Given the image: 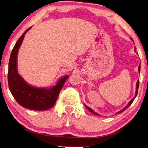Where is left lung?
<instances>
[{
	"mask_svg": "<svg viewBox=\"0 0 148 148\" xmlns=\"http://www.w3.org/2000/svg\"><path fill=\"white\" fill-rule=\"evenodd\" d=\"M134 51L136 52V47L134 48ZM138 71H139V73L140 72V65H139V67H138ZM136 93H135V96H134V98H133L131 100H130L129 102V103L127 104V106H125V107L123 109V110H121V111H118V112L117 113H118V114H120V113H121L122 112H123V111H124L125 110H127V109L129 107V106L131 105L132 104V103L133 102V101H134V100L135 99V98H136V95H137V94H138V87H139V80H138V81H137V83H136ZM84 106H85V107L88 109V110L90 111L91 113H94V114H95V115H99L98 113H95L94 112V111L92 110V109H90V108H88V107H87V106H86V105H84Z\"/></svg>",
	"mask_w": 148,
	"mask_h": 148,
	"instance_id": "left-lung-1",
	"label": "left lung"
}]
</instances>
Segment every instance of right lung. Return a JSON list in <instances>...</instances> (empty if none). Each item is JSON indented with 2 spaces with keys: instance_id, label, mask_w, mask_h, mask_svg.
I'll list each match as a JSON object with an SVG mask.
<instances>
[{
  "instance_id": "1",
  "label": "right lung",
  "mask_w": 148,
  "mask_h": 148,
  "mask_svg": "<svg viewBox=\"0 0 148 148\" xmlns=\"http://www.w3.org/2000/svg\"><path fill=\"white\" fill-rule=\"evenodd\" d=\"M31 28V27L23 33L12 50L8 64V86L14 98L19 105L29 110L45 111L54 106L60 92L69 76L62 77L55 86L50 88H38L27 83L19 75L17 70L18 50L25 33Z\"/></svg>"
}]
</instances>
